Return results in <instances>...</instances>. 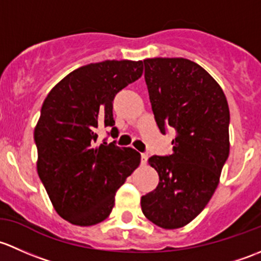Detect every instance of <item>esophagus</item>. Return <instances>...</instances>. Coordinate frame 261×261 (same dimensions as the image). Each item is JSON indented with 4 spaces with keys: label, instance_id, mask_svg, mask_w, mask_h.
Segmentation results:
<instances>
[{
    "label": "esophagus",
    "instance_id": "34e87169",
    "mask_svg": "<svg viewBox=\"0 0 261 261\" xmlns=\"http://www.w3.org/2000/svg\"><path fill=\"white\" fill-rule=\"evenodd\" d=\"M147 160H148V154H146V153H142V155H141V165L142 166H146L147 165Z\"/></svg>",
    "mask_w": 261,
    "mask_h": 261
}]
</instances>
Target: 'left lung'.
Returning a JSON list of instances; mask_svg holds the SVG:
<instances>
[{
    "instance_id": "obj_1",
    "label": "left lung",
    "mask_w": 261,
    "mask_h": 261,
    "mask_svg": "<svg viewBox=\"0 0 261 261\" xmlns=\"http://www.w3.org/2000/svg\"><path fill=\"white\" fill-rule=\"evenodd\" d=\"M144 79L158 128H174L173 153L153 155L160 176L142 196L144 216L162 229L190 224L211 200L229 157L230 111L226 96L202 66L184 58L146 59Z\"/></svg>"
}]
</instances>
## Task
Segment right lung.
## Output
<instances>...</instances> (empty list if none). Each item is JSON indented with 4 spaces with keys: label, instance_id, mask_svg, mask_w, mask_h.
<instances>
[{
    "label": "right lung",
    "instance_id": "right-lung-1",
    "mask_svg": "<svg viewBox=\"0 0 261 261\" xmlns=\"http://www.w3.org/2000/svg\"><path fill=\"white\" fill-rule=\"evenodd\" d=\"M142 74V61L89 64L66 75L45 98L34 132L37 173L55 211L72 225L104 221L115 192L141 163L130 147L94 143L98 128L114 125V96Z\"/></svg>",
    "mask_w": 261,
    "mask_h": 261
}]
</instances>
